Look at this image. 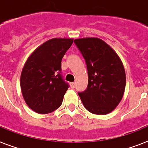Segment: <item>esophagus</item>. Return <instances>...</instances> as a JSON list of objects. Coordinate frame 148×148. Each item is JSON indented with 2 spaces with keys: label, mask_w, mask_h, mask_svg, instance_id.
<instances>
[{
  "label": "esophagus",
  "mask_w": 148,
  "mask_h": 148,
  "mask_svg": "<svg viewBox=\"0 0 148 148\" xmlns=\"http://www.w3.org/2000/svg\"><path fill=\"white\" fill-rule=\"evenodd\" d=\"M69 85H70V87H71L72 88H74L75 86V82H70L69 83Z\"/></svg>",
  "instance_id": "34e87169"
}]
</instances>
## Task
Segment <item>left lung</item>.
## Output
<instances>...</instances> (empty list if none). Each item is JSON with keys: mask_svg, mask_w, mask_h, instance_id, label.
Masks as SVG:
<instances>
[{"mask_svg": "<svg viewBox=\"0 0 148 148\" xmlns=\"http://www.w3.org/2000/svg\"><path fill=\"white\" fill-rule=\"evenodd\" d=\"M87 64L88 84L79 94L84 107L91 113L105 115L120 103L125 92V72L116 51L97 38L74 40Z\"/></svg>", "mask_w": 148, "mask_h": 148, "instance_id": "1", "label": "left lung"}]
</instances>
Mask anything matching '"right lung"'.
Wrapping results in <instances>:
<instances>
[{
	"mask_svg": "<svg viewBox=\"0 0 148 148\" xmlns=\"http://www.w3.org/2000/svg\"><path fill=\"white\" fill-rule=\"evenodd\" d=\"M73 38H55L33 51L22 70L20 87L26 104L33 111L47 114L60 107L69 85L61 75V60Z\"/></svg>",
	"mask_w": 148,
	"mask_h": 148,
	"instance_id": "right-lung-1",
	"label": "right lung"
}]
</instances>
